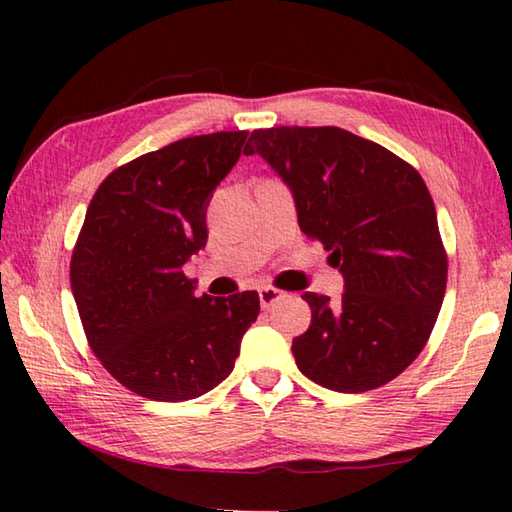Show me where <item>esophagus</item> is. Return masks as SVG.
Masks as SVG:
<instances>
[{
	"label": "esophagus",
	"instance_id": "esophagus-1",
	"mask_svg": "<svg viewBox=\"0 0 512 512\" xmlns=\"http://www.w3.org/2000/svg\"><path fill=\"white\" fill-rule=\"evenodd\" d=\"M282 300V291H277L273 287H262L259 289V302H262V307H273L275 302Z\"/></svg>",
	"mask_w": 512,
	"mask_h": 512
}]
</instances>
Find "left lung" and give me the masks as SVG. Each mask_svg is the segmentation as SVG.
I'll return each mask as SVG.
<instances>
[{"instance_id":"obj_1","label":"left lung","mask_w":512,"mask_h":512,"mask_svg":"<svg viewBox=\"0 0 512 512\" xmlns=\"http://www.w3.org/2000/svg\"><path fill=\"white\" fill-rule=\"evenodd\" d=\"M296 203L300 230L329 250L343 296L307 291L311 325L291 352L300 372L336 393H366L422 352L447 287L436 207L420 173L384 146L336 126L253 131Z\"/></svg>"}]
</instances>
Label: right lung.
I'll return each mask as SVG.
<instances>
[{"mask_svg":"<svg viewBox=\"0 0 512 512\" xmlns=\"http://www.w3.org/2000/svg\"><path fill=\"white\" fill-rule=\"evenodd\" d=\"M248 131L185 137L99 185L76 241L72 293L92 352L128 391L201 397L230 375L259 314L255 291L196 298L183 266L207 244V205Z\"/></svg>","mask_w":512,"mask_h":512,"instance_id":"right-lung-1","label":"right lung"}]
</instances>
